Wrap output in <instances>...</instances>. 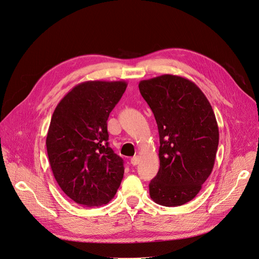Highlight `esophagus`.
I'll list each match as a JSON object with an SVG mask.
<instances>
[{"instance_id":"34e87169","label":"esophagus","mask_w":259,"mask_h":259,"mask_svg":"<svg viewBox=\"0 0 259 259\" xmlns=\"http://www.w3.org/2000/svg\"><path fill=\"white\" fill-rule=\"evenodd\" d=\"M130 162H131V164H132L133 166H136V165H138V164H139V162H140V157H139L138 155L133 156Z\"/></svg>"}]
</instances>
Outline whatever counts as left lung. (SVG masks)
<instances>
[{
	"label": "left lung",
	"instance_id": "left-lung-1",
	"mask_svg": "<svg viewBox=\"0 0 259 259\" xmlns=\"http://www.w3.org/2000/svg\"><path fill=\"white\" fill-rule=\"evenodd\" d=\"M160 136V169L149 184L155 203L183 205L201 190L215 164L219 129L206 96L187 78L165 74L139 83Z\"/></svg>",
	"mask_w": 259,
	"mask_h": 259
}]
</instances>
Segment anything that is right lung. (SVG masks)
I'll list each match as a JSON object with an SVG mask.
<instances>
[{"instance_id": "obj_1", "label": "right lung", "mask_w": 259, "mask_h": 259, "mask_svg": "<svg viewBox=\"0 0 259 259\" xmlns=\"http://www.w3.org/2000/svg\"><path fill=\"white\" fill-rule=\"evenodd\" d=\"M127 82L90 80L75 85L56 107L47 137L53 175L77 204L100 206L114 198L123 162L109 147L107 120Z\"/></svg>"}]
</instances>
